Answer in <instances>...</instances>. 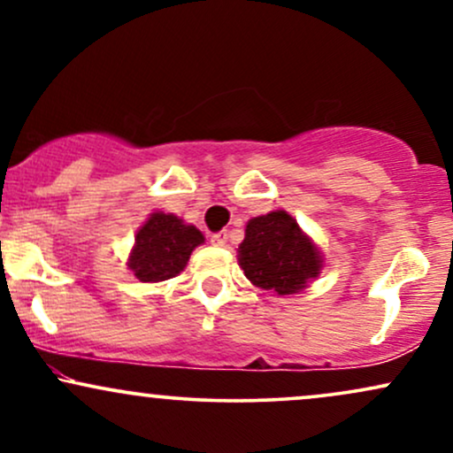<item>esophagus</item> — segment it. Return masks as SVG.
<instances>
[{
    "label": "esophagus",
    "mask_w": 453,
    "mask_h": 453,
    "mask_svg": "<svg viewBox=\"0 0 453 453\" xmlns=\"http://www.w3.org/2000/svg\"><path fill=\"white\" fill-rule=\"evenodd\" d=\"M211 242L215 244V247H226V244H227V232H226V230H221V232L212 234V236H211Z\"/></svg>",
    "instance_id": "esophagus-1"
}]
</instances>
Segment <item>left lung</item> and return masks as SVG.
Masks as SVG:
<instances>
[{
    "instance_id": "8db88e82",
    "label": "left lung",
    "mask_w": 453,
    "mask_h": 453,
    "mask_svg": "<svg viewBox=\"0 0 453 453\" xmlns=\"http://www.w3.org/2000/svg\"><path fill=\"white\" fill-rule=\"evenodd\" d=\"M238 266L253 285L277 296H294L309 288L324 268V256L288 211L253 217L238 244Z\"/></svg>"
}]
</instances>
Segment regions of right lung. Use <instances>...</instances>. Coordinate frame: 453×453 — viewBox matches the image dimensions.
I'll return each instance as SVG.
<instances>
[{"label": "right lung", "instance_id": "1", "mask_svg": "<svg viewBox=\"0 0 453 453\" xmlns=\"http://www.w3.org/2000/svg\"><path fill=\"white\" fill-rule=\"evenodd\" d=\"M204 234L173 212L155 211L138 227L127 268L140 283H161L180 274Z\"/></svg>", "mask_w": 453, "mask_h": 453}]
</instances>
